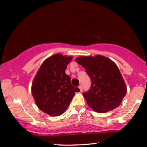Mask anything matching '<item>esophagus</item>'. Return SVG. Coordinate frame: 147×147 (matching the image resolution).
<instances>
[{
	"instance_id": "obj_1",
	"label": "esophagus",
	"mask_w": 147,
	"mask_h": 147,
	"mask_svg": "<svg viewBox=\"0 0 147 147\" xmlns=\"http://www.w3.org/2000/svg\"><path fill=\"white\" fill-rule=\"evenodd\" d=\"M79 89L80 90V92H82V90H83V87H82V86H79Z\"/></svg>"
}]
</instances>
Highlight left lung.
<instances>
[{"label": "left lung", "instance_id": "8db88e82", "mask_svg": "<svg viewBox=\"0 0 147 147\" xmlns=\"http://www.w3.org/2000/svg\"><path fill=\"white\" fill-rule=\"evenodd\" d=\"M76 61L91 80V87L83 95L94 111L104 113L117 108L126 94L120 70L114 61L102 55L81 56Z\"/></svg>", "mask_w": 147, "mask_h": 147}]
</instances>
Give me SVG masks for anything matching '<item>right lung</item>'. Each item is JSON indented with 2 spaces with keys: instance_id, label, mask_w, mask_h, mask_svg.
<instances>
[{
  "instance_id": "right-lung-1",
  "label": "right lung",
  "mask_w": 147,
  "mask_h": 147,
  "mask_svg": "<svg viewBox=\"0 0 147 147\" xmlns=\"http://www.w3.org/2000/svg\"><path fill=\"white\" fill-rule=\"evenodd\" d=\"M71 56L55 54L43 61L31 86L35 103L41 111L51 116L64 113L78 88L71 85V78L65 74Z\"/></svg>"
}]
</instances>
